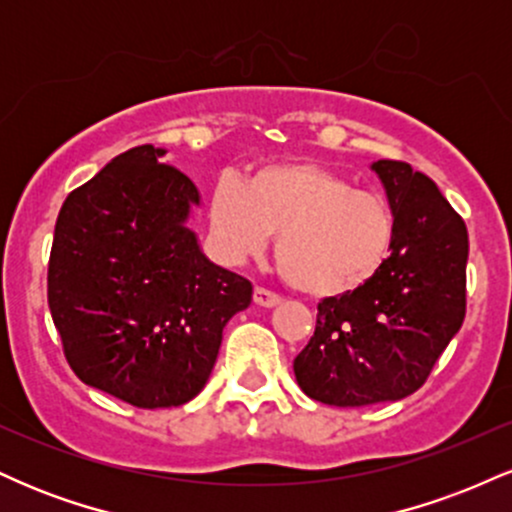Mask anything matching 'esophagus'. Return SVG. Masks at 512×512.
I'll return each instance as SVG.
<instances>
[{
    "mask_svg": "<svg viewBox=\"0 0 512 512\" xmlns=\"http://www.w3.org/2000/svg\"><path fill=\"white\" fill-rule=\"evenodd\" d=\"M252 301H255L257 305H262V308H274V305L281 303V298L276 296L274 291L262 289V286H257L255 293H252Z\"/></svg>",
    "mask_w": 512,
    "mask_h": 512,
    "instance_id": "34e87169",
    "label": "esophagus"
}]
</instances>
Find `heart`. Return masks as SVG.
Listing matches in <instances>:
<instances>
[{"instance_id":"heart-1","label":"heart","mask_w":512,"mask_h":512,"mask_svg":"<svg viewBox=\"0 0 512 512\" xmlns=\"http://www.w3.org/2000/svg\"><path fill=\"white\" fill-rule=\"evenodd\" d=\"M209 223L231 257L255 255L276 233L281 276L313 298L361 289L395 243L390 204L315 161L262 166L245 185L223 175L211 190Z\"/></svg>"}]
</instances>
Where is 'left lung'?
<instances>
[{
	"label": "left lung",
	"mask_w": 512,
	"mask_h": 512,
	"mask_svg": "<svg viewBox=\"0 0 512 512\" xmlns=\"http://www.w3.org/2000/svg\"><path fill=\"white\" fill-rule=\"evenodd\" d=\"M395 243L361 289L317 303L315 332L293 361L308 397L334 407L392 402L419 390L467 313L469 236L436 182L378 161Z\"/></svg>",
	"instance_id": "1"
}]
</instances>
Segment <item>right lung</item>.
Wrapping results in <instances>:
<instances>
[{"instance_id": "right-lung-1", "label": "right lung", "mask_w": 512, "mask_h": 512, "mask_svg": "<svg viewBox=\"0 0 512 512\" xmlns=\"http://www.w3.org/2000/svg\"><path fill=\"white\" fill-rule=\"evenodd\" d=\"M151 144L115 156L64 199L48 305L86 385L139 409L180 407L207 385L221 332L252 301L187 228L195 182Z\"/></svg>"}]
</instances>
